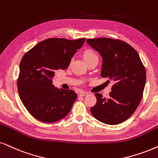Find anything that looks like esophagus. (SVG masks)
Wrapping results in <instances>:
<instances>
[{"instance_id": "1", "label": "esophagus", "mask_w": 158, "mask_h": 158, "mask_svg": "<svg viewBox=\"0 0 158 158\" xmlns=\"http://www.w3.org/2000/svg\"><path fill=\"white\" fill-rule=\"evenodd\" d=\"M79 95H80L81 96H85V95H88V93L85 91H81L80 93H79Z\"/></svg>"}]
</instances>
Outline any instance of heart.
Returning <instances> with one entry per match:
<instances>
[{
	"mask_svg": "<svg viewBox=\"0 0 158 158\" xmlns=\"http://www.w3.org/2000/svg\"><path fill=\"white\" fill-rule=\"evenodd\" d=\"M83 57L86 61V63H87V62L91 60L97 59L98 56L93 50H92V49H87V50H85L83 52Z\"/></svg>",
	"mask_w": 158,
	"mask_h": 158,
	"instance_id": "b5f03b06",
	"label": "heart"
}]
</instances>
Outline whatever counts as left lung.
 <instances>
[{"instance_id": "obj_1", "label": "left lung", "mask_w": 158, "mask_h": 158, "mask_svg": "<svg viewBox=\"0 0 158 158\" xmlns=\"http://www.w3.org/2000/svg\"><path fill=\"white\" fill-rule=\"evenodd\" d=\"M102 57L101 76L114 81L109 98L95 93L97 102L90 108L95 119L107 125L127 120L140 103L146 83V71L133 48L120 40L109 38L86 41Z\"/></svg>"}]
</instances>
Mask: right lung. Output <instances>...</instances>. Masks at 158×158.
Segmentation results:
<instances>
[{"instance_id": "right-lung-1", "label": "right lung", "mask_w": 158, "mask_h": 158, "mask_svg": "<svg viewBox=\"0 0 158 158\" xmlns=\"http://www.w3.org/2000/svg\"><path fill=\"white\" fill-rule=\"evenodd\" d=\"M85 39H49L37 44L22 58L17 88L19 98L29 113L43 123L64 118L77 98L74 91L52 85L55 71L69 66L74 54Z\"/></svg>"}]
</instances>
